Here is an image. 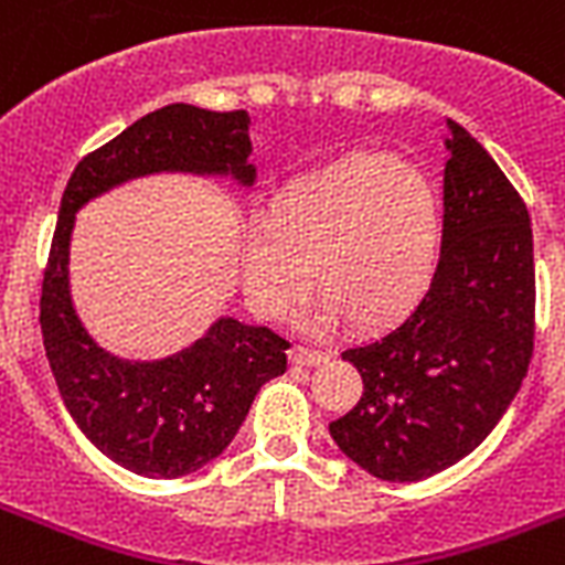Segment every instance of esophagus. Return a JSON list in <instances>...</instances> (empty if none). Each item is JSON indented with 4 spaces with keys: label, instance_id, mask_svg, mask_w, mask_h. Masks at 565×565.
Masks as SVG:
<instances>
[{
    "label": "esophagus",
    "instance_id": "esophagus-1",
    "mask_svg": "<svg viewBox=\"0 0 565 565\" xmlns=\"http://www.w3.org/2000/svg\"><path fill=\"white\" fill-rule=\"evenodd\" d=\"M290 361L296 366H319V363L326 361V354L317 352V349H308V345H292Z\"/></svg>",
    "mask_w": 565,
    "mask_h": 565
}]
</instances>
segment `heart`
Here are the masks:
<instances>
[{
    "mask_svg": "<svg viewBox=\"0 0 565 565\" xmlns=\"http://www.w3.org/2000/svg\"><path fill=\"white\" fill-rule=\"evenodd\" d=\"M439 248L437 190L419 163L354 154L284 190L243 237L239 266L252 308L281 319L308 269L319 292L301 310L305 331L343 317L377 326L402 313L428 284Z\"/></svg>",
    "mask_w": 565,
    "mask_h": 565,
    "instance_id": "obj_1",
    "label": "heart"
}]
</instances>
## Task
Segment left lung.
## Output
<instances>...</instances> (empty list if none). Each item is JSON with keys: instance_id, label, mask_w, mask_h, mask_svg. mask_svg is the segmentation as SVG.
Returning <instances> with one entry per match:
<instances>
[{"instance_id": "8db88e82", "label": "left lung", "mask_w": 565, "mask_h": 565, "mask_svg": "<svg viewBox=\"0 0 565 565\" xmlns=\"http://www.w3.org/2000/svg\"><path fill=\"white\" fill-rule=\"evenodd\" d=\"M443 246L402 317L345 349L361 402L328 425L381 481H422L472 455L516 398L534 352V234L490 152L446 119Z\"/></svg>"}]
</instances>
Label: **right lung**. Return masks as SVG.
I'll return each mask as SVG.
<instances>
[{
  "mask_svg": "<svg viewBox=\"0 0 565 565\" xmlns=\"http://www.w3.org/2000/svg\"><path fill=\"white\" fill-rule=\"evenodd\" d=\"M246 110L167 105L90 152L66 181L40 296V328L57 393L102 455L143 478H181L231 446L260 386L287 372L290 343L264 326L220 317L195 343L158 361H128L84 328L70 290L75 213L108 190L158 172L257 179Z\"/></svg>",
  "mask_w": 565,
  "mask_h": 565,
  "instance_id": "obj_1",
  "label": "right lung"
}]
</instances>
